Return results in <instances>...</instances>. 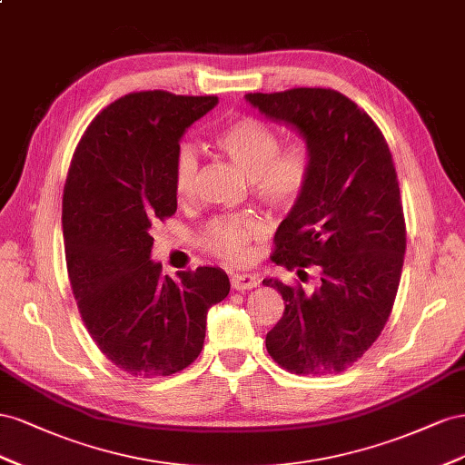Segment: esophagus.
Masks as SVG:
<instances>
[{
    "label": "esophagus",
    "mask_w": 465,
    "mask_h": 465,
    "mask_svg": "<svg viewBox=\"0 0 465 465\" xmlns=\"http://www.w3.org/2000/svg\"><path fill=\"white\" fill-rule=\"evenodd\" d=\"M232 288L233 290H251L257 286V278L253 274H247V272H235L232 274Z\"/></svg>",
    "instance_id": "esophagus-1"
}]
</instances>
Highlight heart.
<instances>
[{
    "label": "heart",
    "mask_w": 465,
    "mask_h": 465,
    "mask_svg": "<svg viewBox=\"0 0 465 465\" xmlns=\"http://www.w3.org/2000/svg\"><path fill=\"white\" fill-rule=\"evenodd\" d=\"M214 143L251 177L259 203L272 210H290L308 191L313 159L303 143L281 148L276 132L257 116H237L222 124ZM173 193L179 203L193 198L198 177V155L191 143H181L173 157ZM267 232L262 220L251 214L218 216L206 223L201 240L208 251L230 262L249 259L251 243Z\"/></svg>",
    "instance_id": "heart-1"
}]
</instances>
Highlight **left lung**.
<instances>
[{"mask_svg": "<svg viewBox=\"0 0 465 465\" xmlns=\"http://www.w3.org/2000/svg\"><path fill=\"white\" fill-rule=\"evenodd\" d=\"M245 99L294 126L313 159L310 187L278 228L271 259L300 278L317 267L322 284L308 294L300 282L262 281L284 300L267 351L292 374H339L380 337L401 281L407 232L391 152L372 118L335 89Z\"/></svg>", "mask_w": 465, "mask_h": 465, "instance_id": "1", "label": "left lung"}]
</instances>
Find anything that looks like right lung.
Masks as SVG:
<instances>
[{
	"mask_svg": "<svg viewBox=\"0 0 465 465\" xmlns=\"http://www.w3.org/2000/svg\"><path fill=\"white\" fill-rule=\"evenodd\" d=\"M216 103L162 89L128 93L93 118L72 157L62 196L72 292L91 339L130 376H171L193 364L208 310L230 294L216 267L173 281L150 261L152 225L177 212L179 140Z\"/></svg>",
	"mask_w": 465,
	"mask_h": 465,
	"instance_id": "obj_1",
	"label": "right lung"
}]
</instances>
